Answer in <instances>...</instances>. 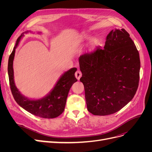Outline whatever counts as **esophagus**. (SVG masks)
Here are the masks:
<instances>
[{"mask_svg": "<svg viewBox=\"0 0 152 152\" xmlns=\"http://www.w3.org/2000/svg\"><path fill=\"white\" fill-rule=\"evenodd\" d=\"M75 75L77 79V80H79L80 79V77H82V72L80 70H77L75 72Z\"/></svg>", "mask_w": 152, "mask_h": 152, "instance_id": "esophagus-1", "label": "esophagus"}]
</instances>
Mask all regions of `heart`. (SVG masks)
Here are the masks:
<instances>
[{
	"mask_svg": "<svg viewBox=\"0 0 152 152\" xmlns=\"http://www.w3.org/2000/svg\"><path fill=\"white\" fill-rule=\"evenodd\" d=\"M84 39H89V36H84L83 37ZM98 43V40L96 39H93V40H92V44H93V45H96V44Z\"/></svg>",
	"mask_w": 152,
	"mask_h": 152,
	"instance_id": "1",
	"label": "heart"
}]
</instances>
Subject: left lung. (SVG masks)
I'll use <instances>...</instances> for the list:
<instances>
[{
    "instance_id": "obj_1",
    "label": "left lung",
    "mask_w": 152,
    "mask_h": 152,
    "mask_svg": "<svg viewBox=\"0 0 152 152\" xmlns=\"http://www.w3.org/2000/svg\"><path fill=\"white\" fill-rule=\"evenodd\" d=\"M88 111L94 115L113 114L130 102L138 87V50L124 28L112 30L104 48L79 58Z\"/></svg>"
}]
</instances>
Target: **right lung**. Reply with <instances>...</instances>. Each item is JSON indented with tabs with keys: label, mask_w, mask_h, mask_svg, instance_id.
I'll use <instances>...</instances> for the list:
<instances>
[{
	"label": "right lung",
	"mask_w": 152,
	"mask_h": 152,
	"mask_svg": "<svg viewBox=\"0 0 152 152\" xmlns=\"http://www.w3.org/2000/svg\"><path fill=\"white\" fill-rule=\"evenodd\" d=\"M29 31L23 33L18 38L15 46L9 58L8 75L11 90L14 99L16 103L27 112L42 118H53L58 117L65 110L67 96L72 86L77 81L75 77L76 68H72L62 74L53 89L44 98L38 99H31L25 97L16 87L14 80L13 60L15 50L21 39Z\"/></svg>",
	"instance_id": "1"
}]
</instances>
